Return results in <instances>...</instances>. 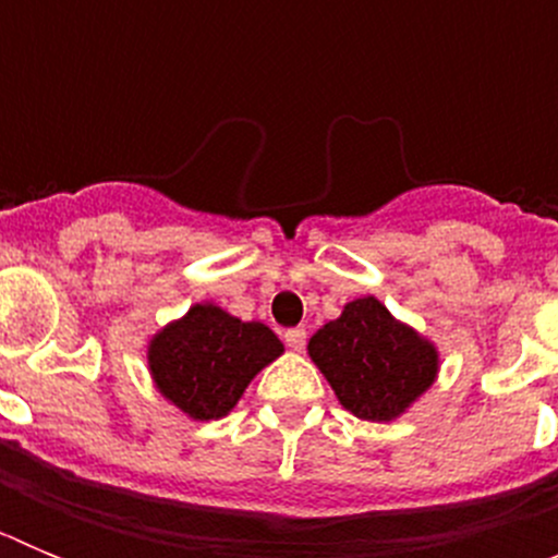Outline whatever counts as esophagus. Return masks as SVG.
Returning a JSON list of instances; mask_svg holds the SVG:
<instances>
[{
	"mask_svg": "<svg viewBox=\"0 0 558 558\" xmlns=\"http://www.w3.org/2000/svg\"><path fill=\"white\" fill-rule=\"evenodd\" d=\"M284 343H288V349H293V352H302L304 343H307V329L304 327H293L284 332Z\"/></svg>",
	"mask_w": 558,
	"mask_h": 558,
	"instance_id": "34e87169",
	"label": "esophagus"
}]
</instances>
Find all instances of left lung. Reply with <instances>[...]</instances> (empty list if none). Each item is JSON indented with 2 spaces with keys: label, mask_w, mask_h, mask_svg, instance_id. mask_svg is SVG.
I'll list each match as a JSON object with an SVG mask.
<instances>
[{
  "label": "left lung",
  "mask_w": 558,
  "mask_h": 558,
  "mask_svg": "<svg viewBox=\"0 0 558 558\" xmlns=\"http://www.w3.org/2000/svg\"><path fill=\"white\" fill-rule=\"evenodd\" d=\"M307 352L340 405L368 422L402 416L438 374L436 347L374 295L349 302L310 338Z\"/></svg>",
  "instance_id": "left-lung-1"
}]
</instances>
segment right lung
<instances>
[{"instance_id": "obj_1", "label": "right lung", "mask_w": 558, "mask_h": 558, "mask_svg": "<svg viewBox=\"0 0 558 558\" xmlns=\"http://www.w3.org/2000/svg\"><path fill=\"white\" fill-rule=\"evenodd\" d=\"M282 352V340L265 324L240 322L204 302L153 335L147 366L161 397L190 418L209 422L226 416Z\"/></svg>"}]
</instances>
